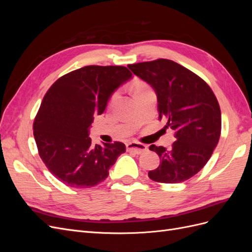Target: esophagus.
Here are the masks:
<instances>
[{
  "label": "esophagus",
  "instance_id": "1",
  "mask_svg": "<svg viewBox=\"0 0 252 252\" xmlns=\"http://www.w3.org/2000/svg\"><path fill=\"white\" fill-rule=\"evenodd\" d=\"M126 148H127L128 151L133 152V154H136V155H141V154H143V152L147 150L146 145H144L142 143H138V142L127 143Z\"/></svg>",
  "mask_w": 252,
  "mask_h": 252
}]
</instances>
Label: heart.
Wrapping results in <instances>:
<instances>
[{"label":"heart","mask_w":252,"mask_h":252,"mask_svg":"<svg viewBox=\"0 0 252 252\" xmlns=\"http://www.w3.org/2000/svg\"><path fill=\"white\" fill-rule=\"evenodd\" d=\"M146 88H147V87H146V85H145V84H143V83H138V84H135L134 89H133V93H135V91H139V90L146 89ZM116 95H117V94H114L113 96H112V98L116 97Z\"/></svg>","instance_id":"heart-1"}]
</instances>
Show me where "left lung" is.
<instances>
[{"mask_svg": "<svg viewBox=\"0 0 252 252\" xmlns=\"http://www.w3.org/2000/svg\"><path fill=\"white\" fill-rule=\"evenodd\" d=\"M135 75L155 89L158 119L175 131L171 149L150 145L161 163L148 177L159 183H181L208 162L220 135L222 118L217 97L199 75L171 60L128 65Z\"/></svg>", "mask_w": 252, "mask_h": 252, "instance_id": "obj_1", "label": "left lung"}]
</instances>
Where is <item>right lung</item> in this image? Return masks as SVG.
<instances>
[{"instance_id":"obj_1","label":"right lung","mask_w":252,"mask_h":252,"mask_svg":"<svg viewBox=\"0 0 252 252\" xmlns=\"http://www.w3.org/2000/svg\"><path fill=\"white\" fill-rule=\"evenodd\" d=\"M131 78L124 66H85L58 79L44 95L33 123L34 140L44 164L65 185H97L126 151L121 142L94 146L89 128L111 94Z\"/></svg>"}]
</instances>
